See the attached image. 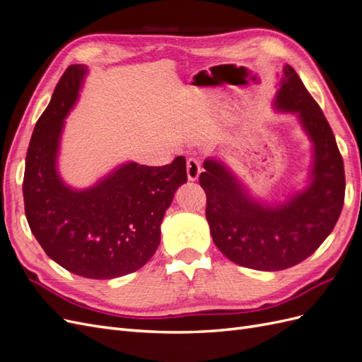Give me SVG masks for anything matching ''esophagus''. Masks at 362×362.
<instances>
[{
  "mask_svg": "<svg viewBox=\"0 0 362 362\" xmlns=\"http://www.w3.org/2000/svg\"><path fill=\"white\" fill-rule=\"evenodd\" d=\"M201 173V164L196 158H189L187 160V178L189 181H196L199 178Z\"/></svg>",
  "mask_w": 362,
  "mask_h": 362,
  "instance_id": "34e87169",
  "label": "esophagus"
}]
</instances>
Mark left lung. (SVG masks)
<instances>
[{
  "mask_svg": "<svg viewBox=\"0 0 362 362\" xmlns=\"http://www.w3.org/2000/svg\"><path fill=\"white\" fill-rule=\"evenodd\" d=\"M275 107L299 115L314 145L310 185L279 205H261L222 161L208 158L199 175L214 245L235 264L276 272L293 267L332 233L344 204L343 157L320 105L291 66L284 68Z\"/></svg>",
  "mask_w": 362,
  "mask_h": 362,
  "instance_id": "obj_1",
  "label": "left lung"
}]
</instances>
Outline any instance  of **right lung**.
Returning a JSON list of instances; mask_svg holds the SVG:
<instances>
[{
	"mask_svg": "<svg viewBox=\"0 0 362 362\" xmlns=\"http://www.w3.org/2000/svg\"><path fill=\"white\" fill-rule=\"evenodd\" d=\"M84 64H71L36 122L24 172L25 216L45 254L75 275L112 279L144 267L160 245L173 194L187 182L185 158L166 166L127 163L86 190L64 184L56 168L63 119L74 107Z\"/></svg>",
	"mask_w": 362,
	"mask_h": 362,
	"instance_id": "add662e5",
	"label": "right lung"
}]
</instances>
